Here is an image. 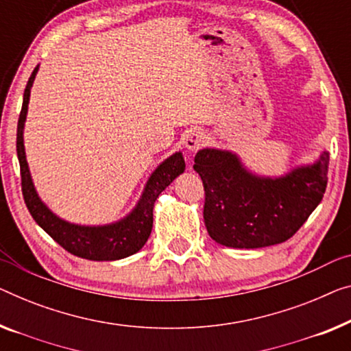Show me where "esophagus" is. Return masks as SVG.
<instances>
[{"instance_id":"obj_1","label":"esophagus","mask_w":351,"mask_h":351,"mask_svg":"<svg viewBox=\"0 0 351 351\" xmlns=\"http://www.w3.org/2000/svg\"><path fill=\"white\" fill-rule=\"evenodd\" d=\"M205 143H206V135H205V132H202V130H198V129L189 130L184 137V146L191 151L200 149Z\"/></svg>"}]
</instances>
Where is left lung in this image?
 <instances>
[{"mask_svg":"<svg viewBox=\"0 0 351 351\" xmlns=\"http://www.w3.org/2000/svg\"><path fill=\"white\" fill-rule=\"evenodd\" d=\"M205 189L203 219L214 241L237 249L280 244L302 227L322 202L329 154L287 176L258 178L228 151L202 149L193 159Z\"/></svg>","mask_w":351,"mask_h":351,"instance_id":"left-lung-1","label":"left lung"}]
</instances>
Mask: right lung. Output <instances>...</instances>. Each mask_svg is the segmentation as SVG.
I'll list each match as a JSON object with an SVG mask.
<instances>
[{
  "label": "right lung",
  "instance_id": "right-lung-1",
  "mask_svg": "<svg viewBox=\"0 0 351 351\" xmlns=\"http://www.w3.org/2000/svg\"><path fill=\"white\" fill-rule=\"evenodd\" d=\"M36 72H38V66H36L28 83H26L23 106L20 110L17 124V156L20 162V176H22V192L29 214L39 223L40 228H44L62 249L80 258L112 261L138 252L145 243L148 241L151 228H153V208L156 198L178 175L184 171L186 164L181 153L173 154L156 169L148 180V184L145 187V192L140 198L137 208L121 222L104 227H82L61 221L40 202L38 193H36L25 158L23 125L26 112H28L29 91L31 86H33Z\"/></svg>",
  "mask_w": 351,
  "mask_h": 351
}]
</instances>
